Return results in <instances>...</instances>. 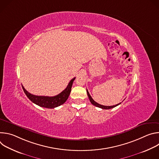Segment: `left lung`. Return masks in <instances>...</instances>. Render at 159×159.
<instances>
[{
    "label": "left lung",
    "mask_w": 159,
    "mask_h": 159,
    "mask_svg": "<svg viewBox=\"0 0 159 159\" xmlns=\"http://www.w3.org/2000/svg\"><path fill=\"white\" fill-rule=\"evenodd\" d=\"M87 96H88V97H89V100H90V102H91L93 105L96 106V107H100V108L103 109H111V108L115 107H116V106H118V105H120V104H121V102H120V103H119V104H116V105H114V106H106L101 105V104H98V102H96V101H94L93 100V99L92 98V97L90 96V95L89 94V92H88L87 89Z\"/></svg>",
    "instance_id": "1"
}]
</instances>
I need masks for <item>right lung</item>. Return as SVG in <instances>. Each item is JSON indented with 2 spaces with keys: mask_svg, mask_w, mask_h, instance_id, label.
Returning a JSON list of instances; mask_svg holds the SVG:
<instances>
[{
  "mask_svg": "<svg viewBox=\"0 0 159 159\" xmlns=\"http://www.w3.org/2000/svg\"><path fill=\"white\" fill-rule=\"evenodd\" d=\"M75 79V77H74L70 81V82L69 83V84H68L66 89L63 90L61 93L53 97L35 96L28 93L25 89L23 85H22V87L23 89L24 92L27 96V97L33 103L43 107L53 109L63 104L67 100L68 98H69L72 86Z\"/></svg>",
  "mask_w": 159,
  "mask_h": 159,
  "instance_id": "1",
  "label": "right lung"
}]
</instances>
